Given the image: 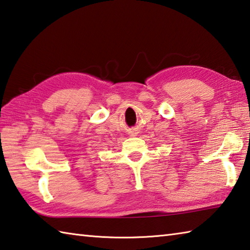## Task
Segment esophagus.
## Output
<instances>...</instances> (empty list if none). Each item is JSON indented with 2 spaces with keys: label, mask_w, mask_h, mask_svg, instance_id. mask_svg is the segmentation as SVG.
<instances>
[{
  "label": "esophagus",
  "mask_w": 250,
  "mask_h": 250,
  "mask_svg": "<svg viewBox=\"0 0 250 250\" xmlns=\"http://www.w3.org/2000/svg\"><path fill=\"white\" fill-rule=\"evenodd\" d=\"M130 133H131V135H132V136H135L136 134L139 133V132H138V130H135V129H132V130L130 131Z\"/></svg>",
  "instance_id": "obj_1"
}]
</instances>
